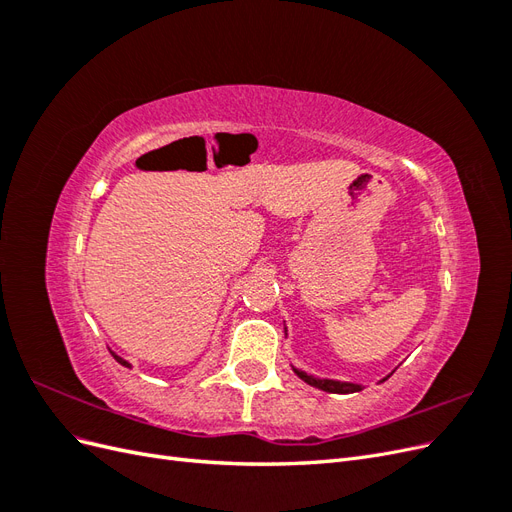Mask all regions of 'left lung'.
Instances as JSON below:
<instances>
[{"instance_id":"left-lung-1","label":"left lung","mask_w":512,"mask_h":512,"mask_svg":"<svg viewBox=\"0 0 512 512\" xmlns=\"http://www.w3.org/2000/svg\"><path fill=\"white\" fill-rule=\"evenodd\" d=\"M284 331H286V322H284ZM288 335V333H286ZM292 367V371L294 374H297L303 382H307L309 386H314V389H320V391H324V393H337V395H348V393H356V391H361V384H354V382H344V380H333V378H316V376H312V374H307V371H303V369H299V367H294V365H290ZM395 371V369H393ZM393 371L389 376H384L380 382H384V380H389L391 376H393Z\"/></svg>"}]
</instances>
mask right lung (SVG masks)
Returning a JSON list of instances; mask_svg holds the SVG:
<instances>
[{
  "label": "right lung",
  "instance_id": "add662e5",
  "mask_svg": "<svg viewBox=\"0 0 512 512\" xmlns=\"http://www.w3.org/2000/svg\"><path fill=\"white\" fill-rule=\"evenodd\" d=\"M111 354H113V359H115L119 365H123V367H130V369H132V363H130V361H126V359H123V356H119V354H117V352H113V350H111Z\"/></svg>",
  "mask_w": 512,
  "mask_h": 512
}]
</instances>
